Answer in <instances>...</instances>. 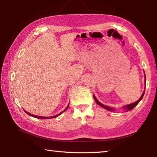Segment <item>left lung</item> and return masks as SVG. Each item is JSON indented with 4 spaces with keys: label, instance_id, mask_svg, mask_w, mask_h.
Here are the masks:
<instances>
[{
    "label": "left lung",
    "instance_id": "8db88e82",
    "mask_svg": "<svg viewBox=\"0 0 157 157\" xmlns=\"http://www.w3.org/2000/svg\"><path fill=\"white\" fill-rule=\"evenodd\" d=\"M144 76H145V84H146V75H145V73H144ZM145 88H146V86H145ZM144 92H145V90L144 91V92L142 93V96H141V97L140 98V99L138 100V101H137L135 102H134V103H132V104H129V105H126L125 106H124V108L127 109V111H130V110L133 109H134V108L135 107V106H136V105H137L138 104L139 102L141 101V100H142V98H143V96H144ZM94 100H95L96 102L97 103L98 105H99L100 106H101L102 107L105 108V109L108 110V111H113V109L109 107V106H106L103 105H102V104H101V102H99L97 101V99L96 98V97H95L94 96Z\"/></svg>",
    "mask_w": 157,
    "mask_h": 157
}]
</instances>
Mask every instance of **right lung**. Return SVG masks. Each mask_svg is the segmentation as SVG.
<instances>
[{
  "label": "right lung",
  "mask_w": 157,
  "mask_h": 157,
  "mask_svg": "<svg viewBox=\"0 0 157 157\" xmlns=\"http://www.w3.org/2000/svg\"><path fill=\"white\" fill-rule=\"evenodd\" d=\"M68 106L65 109V111H63V112H61V113H59V114H58V115H55V116H52V117H42V116H37V115H32V114H30V113H28V112H27V111H25V113H27V114H28L29 115H30V116H32V117H35V118H38V119H51V118H55V117H58L59 115H60L61 114V113H63V112H65L67 109V108H68Z\"/></svg>",
  "instance_id": "obj_1"
}]
</instances>
